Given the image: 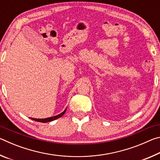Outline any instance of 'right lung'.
<instances>
[{
  "instance_id": "1",
  "label": "right lung",
  "mask_w": 160,
  "mask_h": 160,
  "mask_svg": "<svg viewBox=\"0 0 160 160\" xmlns=\"http://www.w3.org/2000/svg\"><path fill=\"white\" fill-rule=\"evenodd\" d=\"M66 109H65L63 112L61 113L60 114H58V115L54 116H51V117L47 118H30L32 119V120L35 121H38V122H42V123L50 122V121H54V120H56V119H57V118H58L61 117V116L64 114L65 112H66Z\"/></svg>"
}]
</instances>
